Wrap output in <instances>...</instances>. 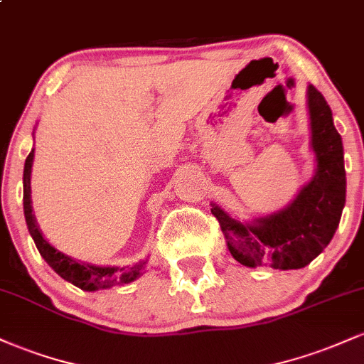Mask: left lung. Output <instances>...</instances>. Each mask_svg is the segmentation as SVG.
Instances as JSON below:
<instances>
[{
  "instance_id": "left-lung-1",
  "label": "left lung",
  "mask_w": 364,
  "mask_h": 364,
  "mask_svg": "<svg viewBox=\"0 0 364 364\" xmlns=\"http://www.w3.org/2000/svg\"><path fill=\"white\" fill-rule=\"evenodd\" d=\"M311 147L316 174L294 202L277 214L243 224L212 205L229 252L246 267L301 269L323 252L339 225L346 203V169L342 139L332 111L315 87H308Z\"/></svg>"
}]
</instances>
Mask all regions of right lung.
<instances>
[{
    "instance_id": "right-lung-1",
    "label": "right lung",
    "mask_w": 364,
    "mask_h": 364,
    "mask_svg": "<svg viewBox=\"0 0 364 364\" xmlns=\"http://www.w3.org/2000/svg\"><path fill=\"white\" fill-rule=\"evenodd\" d=\"M32 161H34V150L28 154L25 159L23 168V212L25 220H27V228L31 236L34 237V243L39 250L41 257L53 267V270L58 275H61L65 281L75 284L83 291H97L106 289V287L118 286V284H128L135 281L139 277L141 269H144L145 262L139 263L133 267H95L89 263H78L72 260L70 257L63 255L58 250H54L48 241L41 235L39 228H37L34 214H32L31 205V171Z\"/></svg>"
}]
</instances>
